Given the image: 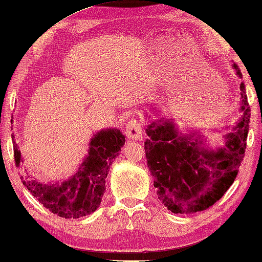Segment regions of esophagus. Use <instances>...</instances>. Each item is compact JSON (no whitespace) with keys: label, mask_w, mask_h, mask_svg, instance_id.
<instances>
[{"label":"esophagus","mask_w":262,"mask_h":262,"mask_svg":"<svg viewBox=\"0 0 262 262\" xmlns=\"http://www.w3.org/2000/svg\"><path fill=\"white\" fill-rule=\"evenodd\" d=\"M143 134V124L138 119H132L126 126V135L130 140H140Z\"/></svg>","instance_id":"34e87169"}]
</instances>
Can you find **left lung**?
<instances>
[{"mask_svg":"<svg viewBox=\"0 0 262 262\" xmlns=\"http://www.w3.org/2000/svg\"><path fill=\"white\" fill-rule=\"evenodd\" d=\"M233 68L242 77L238 65ZM244 114L235 132L226 135L225 147L209 151L203 141L177 136L171 123H151L144 142L149 170L162 204L173 213L201 212L215 204L233 183L246 149L251 108L246 89L240 84Z\"/></svg>","mask_w":262,"mask_h":262,"instance_id":"obj_1","label":"left lung"}]
</instances>
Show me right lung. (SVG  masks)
<instances>
[{"mask_svg":"<svg viewBox=\"0 0 262 262\" xmlns=\"http://www.w3.org/2000/svg\"><path fill=\"white\" fill-rule=\"evenodd\" d=\"M11 138L14 140V135ZM123 144L124 136L119 130H102L91 141L89 156L71 180L52 186L39 183L28 173L20 180L50 212L61 218L84 217L94 212L100 205L105 191V178ZM14 159L16 167H20L22 157L15 140Z\"/></svg>","mask_w":262,"mask_h":262,"instance_id":"right-lung-1","label":"right lung"}]
</instances>
